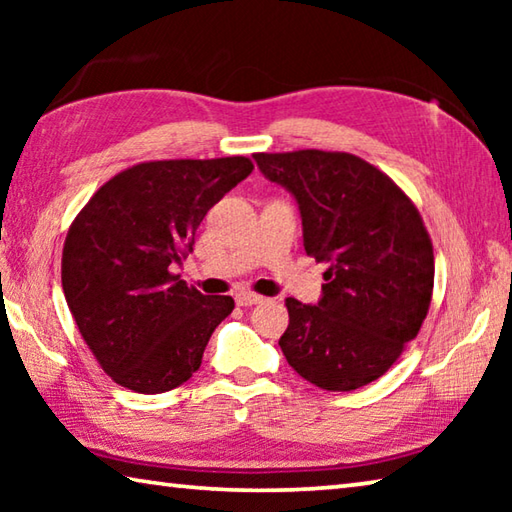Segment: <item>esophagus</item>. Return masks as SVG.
I'll return each instance as SVG.
<instances>
[{"instance_id":"34e87169","label":"esophagus","mask_w":512,"mask_h":512,"mask_svg":"<svg viewBox=\"0 0 512 512\" xmlns=\"http://www.w3.org/2000/svg\"><path fill=\"white\" fill-rule=\"evenodd\" d=\"M235 300L239 307H253V305H259V302H264V298L257 296V293H253V291H239Z\"/></svg>"}]
</instances>
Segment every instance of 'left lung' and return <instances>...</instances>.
<instances>
[{"label": "left lung", "instance_id": "obj_1", "mask_svg": "<svg viewBox=\"0 0 512 512\" xmlns=\"http://www.w3.org/2000/svg\"><path fill=\"white\" fill-rule=\"evenodd\" d=\"M253 158L296 196L307 255L329 266L318 305L287 298L284 357L325 391L370 384L418 336L431 305L433 246L418 207L359 155L305 149Z\"/></svg>", "mask_w": 512, "mask_h": 512}]
</instances>
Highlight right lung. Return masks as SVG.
Instances as JSON below:
<instances>
[{
  "mask_svg": "<svg viewBox=\"0 0 512 512\" xmlns=\"http://www.w3.org/2000/svg\"><path fill=\"white\" fill-rule=\"evenodd\" d=\"M253 171L244 155L140 162L112 176L72 221L63 291L76 327L119 386L155 395L201 368L230 296H203L171 264L192 250L207 210Z\"/></svg>",
  "mask_w": 512,
  "mask_h": 512,
  "instance_id": "obj_1",
  "label": "right lung"
}]
</instances>
